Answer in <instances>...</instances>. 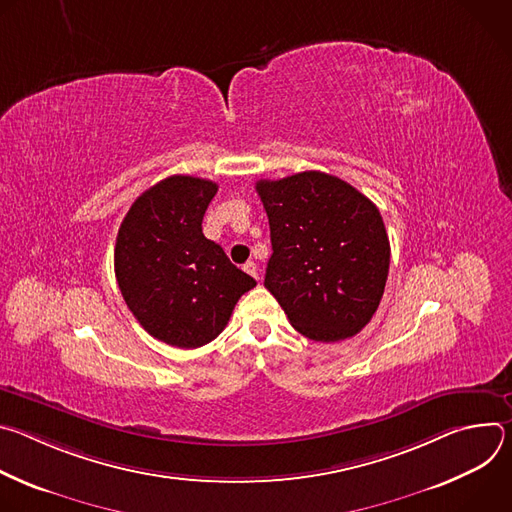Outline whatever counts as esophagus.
I'll return each mask as SVG.
<instances>
[{"label":"esophagus","instance_id":"obj_1","mask_svg":"<svg viewBox=\"0 0 512 512\" xmlns=\"http://www.w3.org/2000/svg\"><path fill=\"white\" fill-rule=\"evenodd\" d=\"M243 269H245L249 275H253L255 279H259V269H257V263H255V261H247V263L243 265Z\"/></svg>","mask_w":512,"mask_h":512}]
</instances>
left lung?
<instances>
[{"instance_id":"1","label":"left lung","mask_w":512,"mask_h":512,"mask_svg":"<svg viewBox=\"0 0 512 512\" xmlns=\"http://www.w3.org/2000/svg\"><path fill=\"white\" fill-rule=\"evenodd\" d=\"M271 229L265 287L289 324L316 342H338L377 312L391 261L379 208L348 182L300 172L255 184Z\"/></svg>"}]
</instances>
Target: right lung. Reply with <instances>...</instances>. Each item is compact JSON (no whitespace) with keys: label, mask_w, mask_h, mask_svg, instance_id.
I'll return each instance as SVG.
<instances>
[{"label":"right lung","mask_w":512,"mask_h":512,"mask_svg":"<svg viewBox=\"0 0 512 512\" xmlns=\"http://www.w3.org/2000/svg\"><path fill=\"white\" fill-rule=\"evenodd\" d=\"M218 186L170 176L125 214L115 243V277L135 320L154 338L198 348L221 334L235 304L257 281L206 239L202 216Z\"/></svg>","instance_id":"add662e5"}]
</instances>
